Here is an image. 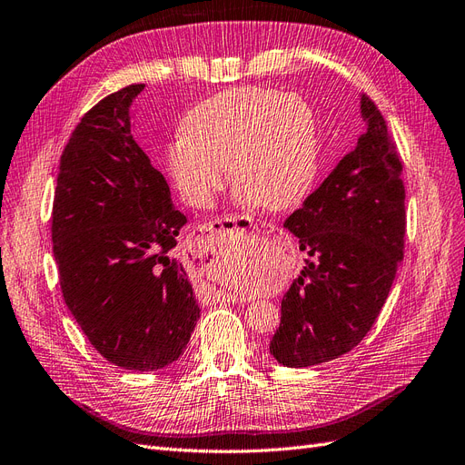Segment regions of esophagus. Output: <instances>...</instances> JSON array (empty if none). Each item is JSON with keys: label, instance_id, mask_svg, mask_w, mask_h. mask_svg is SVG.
<instances>
[{"label": "esophagus", "instance_id": "34e87169", "mask_svg": "<svg viewBox=\"0 0 465 465\" xmlns=\"http://www.w3.org/2000/svg\"><path fill=\"white\" fill-rule=\"evenodd\" d=\"M240 225H249V228L253 230H262V228H269V232H274V225L271 223H259L255 220H251L249 216H223V218H216L208 225V230L212 232H222V230H228V228H240ZM222 300H228V302H245V298L242 296H235V294H223Z\"/></svg>", "mask_w": 465, "mask_h": 465}]
</instances>
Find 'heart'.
Segmentation results:
<instances>
[{"label": "heart", "instance_id": "b5f03b06", "mask_svg": "<svg viewBox=\"0 0 465 465\" xmlns=\"http://www.w3.org/2000/svg\"><path fill=\"white\" fill-rule=\"evenodd\" d=\"M167 169L181 198L208 208L225 184L264 210L298 204L315 175L317 142L310 104L264 87H235L187 114L183 136L167 150Z\"/></svg>", "mask_w": 465, "mask_h": 465}]
</instances>
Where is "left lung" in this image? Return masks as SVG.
<instances>
[{
    "mask_svg": "<svg viewBox=\"0 0 465 465\" xmlns=\"http://www.w3.org/2000/svg\"><path fill=\"white\" fill-rule=\"evenodd\" d=\"M366 132L286 228L306 267L282 298L271 354L308 368L347 354L388 300L405 249L403 163L374 101L362 95Z\"/></svg>",
    "mask_w": 465,
    "mask_h": 465,
    "instance_id": "1",
    "label": "left lung"
}]
</instances>
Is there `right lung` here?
<instances>
[{"label": "right lung", "mask_w": 465, "mask_h": 465, "mask_svg": "<svg viewBox=\"0 0 465 465\" xmlns=\"http://www.w3.org/2000/svg\"><path fill=\"white\" fill-rule=\"evenodd\" d=\"M143 84L84 114L60 157L52 243L65 306L114 366L153 372L175 362L201 317L171 249L187 216L130 132Z\"/></svg>", "instance_id": "obj_1"}]
</instances>
